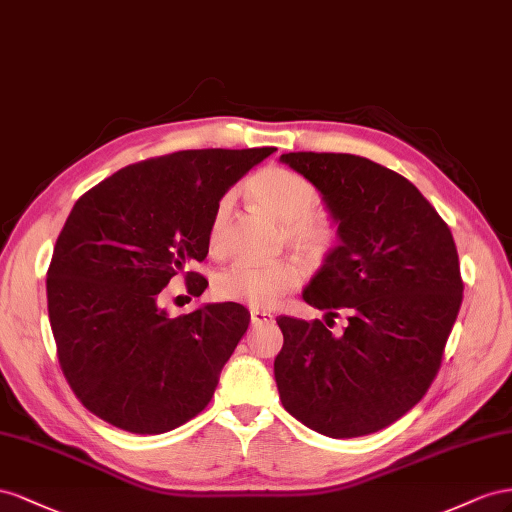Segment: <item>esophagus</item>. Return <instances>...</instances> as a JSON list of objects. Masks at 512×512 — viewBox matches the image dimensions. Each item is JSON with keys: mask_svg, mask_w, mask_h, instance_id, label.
I'll list each match as a JSON object with an SVG mask.
<instances>
[{"mask_svg": "<svg viewBox=\"0 0 512 512\" xmlns=\"http://www.w3.org/2000/svg\"><path fill=\"white\" fill-rule=\"evenodd\" d=\"M274 319L272 313H266V311H251V324L253 326H264V324H270V321Z\"/></svg>", "mask_w": 512, "mask_h": 512, "instance_id": "esophagus-1", "label": "esophagus"}]
</instances>
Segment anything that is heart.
Returning <instances> with one entry per match:
<instances>
[{
	"label": "heart",
	"instance_id": "b5f03b06",
	"mask_svg": "<svg viewBox=\"0 0 512 512\" xmlns=\"http://www.w3.org/2000/svg\"><path fill=\"white\" fill-rule=\"evenodd\" d=\"M248 195L259 208L270 212L285 223L287 244L296 253L319 259L324 257L337 240L332 218L315 210L319 193L304 175L285 167H266L248 182ZM236 193L229 191L216 201L208 244L212 251H223L229 233V223ZM300 285V268L294 261H276V264H255L238 259L214 276L216 298L227 302H242L253 309H272L289 291Z\"/></svg>",
	"mask_w": 512,
	"mask_h": 512
}]
</instances>
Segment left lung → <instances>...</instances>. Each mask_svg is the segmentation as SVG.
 Instances as JSON below:
<instances>
[{
	"instance_id": "8db88e82",
	"label": "left lung",
	"mask_w": 512,
	"mask_h": 512,
	"mask_svg": "<svg viewBox=\"0 0 512 512\" xmlns=\"http://www.w3.org/2000/svg\"><path fill=\"white\" fill-rule=\"evenodd\" d=\"M337 225L306 304L337 317L341 337L319 319L281 315L274 379L285 410L328 437H360L392 425L425 397L455 324L463 283L448 225L418 188L369 158L289 152Z\"/></svg>"
}]
</instances>
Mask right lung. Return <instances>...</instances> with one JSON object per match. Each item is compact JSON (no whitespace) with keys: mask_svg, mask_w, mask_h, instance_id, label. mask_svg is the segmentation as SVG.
I'll return each mask as SVG.
<instances>
[{"mask_svg":"<svg viewBox=\"0 0 512 512\" xmlns=\"http://www.w3.org/2000/svg\"><path fill=\"white\" fill-rule=\"evenodd\" d=\"M274 148L182 150L96 184L72 208L47 272L49 321L79 401L109 425L158 435L195 418L251 321L242 304L160 306L208 255L216 201ZM201 296L208 281L186 272Z\"/></svg>","mask_w":512,"mask_h":512,"instance_id":"right-lung-1","label":"right lung"}]
</instances>
